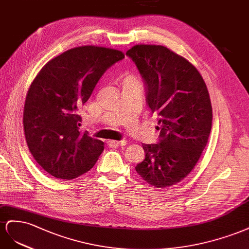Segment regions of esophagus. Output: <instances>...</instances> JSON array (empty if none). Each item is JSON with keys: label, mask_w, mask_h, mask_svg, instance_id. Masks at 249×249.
Masks as SVG:
<instances>
[{"label": "esophagus", "mask_w": 249, "mask_h": 249, "mask_svg": "<svg viewBox=\"0 0 249 249\" xmlns=\"http://www.w3.org/2000/svg\"><path fill=\"white\" fill-rule=\"evenodd\" d=\"M108 143H109V145H112V146H125V145H126V141H125V140H121V141H109Z\"/></svg>", "instance_id": "obj_1"}]
</instances>
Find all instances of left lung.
<instances>
[{"label":"left lung","instance_id":"8db88e82","mask_svg":"<svg viewBox=\"0 0 249 249\" xmlns=\"http://www.w3.org/2000/svg\"><path fill=\"white\" fill-rule=\"evenodd\" d=\"M143 79L146 103L159 116L160 140L143 144L138 174L156 188L182 180L199 160L212 129V105L197 69L164 46L137 45L126 52Z\"/></svg>","mask_w":249,"mask_h":249}]
</instances>
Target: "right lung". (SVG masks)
Returning a JSON list of instances; mask_svg holds the SVG:
<instances>
[{"label":"right lung","instance_id":"obj_1","mask_svg":"<svg viewBox=\"0 0 249 249\" xmlns=\"http://www.w3.org/2000/svg\"><path fill=\"white\" fill-rule=\"evenodd\" d=\"M124 57L118 50L78 47L50 60L35 77L25 101L24 130L33 158L50 175L74 179L96 164L104 144L79 131L77 110L106 70Z\"/></svg>","mask_w":249,"mask_h":249}]
</instances>
